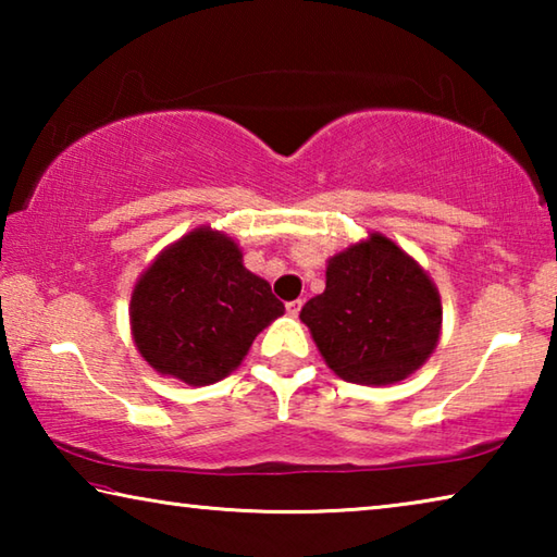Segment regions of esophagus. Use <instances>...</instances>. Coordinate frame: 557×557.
<instances>
[{
  "label": "esophagus",
  "mask_w": 557,
  "mask_h": 557,
  "mask_svg": "<svg viewBox=\"0 0 557 557\" xmlns=\"http://www.w3.org/2000/svg\"><path fill=\"white\" fill-rule=\"evenodd\" d=\"M285 309H287V314H289V317H297V314H299V309H301V299H292V301H287Z\"/></svg>",
  "instance_id": "esophagus-1"
}]
</instances>
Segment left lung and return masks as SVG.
I'll list each match as a JSON object with an SVG mask.
<instances>
[{"label":"left lung","mask_w":557,"mask_h":557,"mask_svg":"<svg viewBox=\"0 0 557 557\" xmlns=\"http://www.w3.org/2000/svg\"><path fill=\"white\" fill-rule=\"evenodd\" d=\"M299 319L336 375L388 385L435 351L442 305L428 272L373 233L329 260L326 289L301 307Z\"/></svg>","instance_id":"1"}]
</instances>
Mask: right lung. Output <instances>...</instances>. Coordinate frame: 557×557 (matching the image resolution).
I'll return each mask as SVG.
<instances>
[{
  "mask_svg": "<svg viewBox=\"0 0 557 557\" xmlns=\"http://www.w3.org/2000/svg\"><path fill=\"white\" fill-rule=\"evenodd\" d=\"M285 305L243 268L228 235L196 228L166 248L129 301L132 336L154 371L209 385L243 361L256 336Z\"/></svg>",
  "mask_w": 557,
  "mask_h": 557,
  "instance_id": "add662e5",
  "label": "right lung"
}]
</instances>
